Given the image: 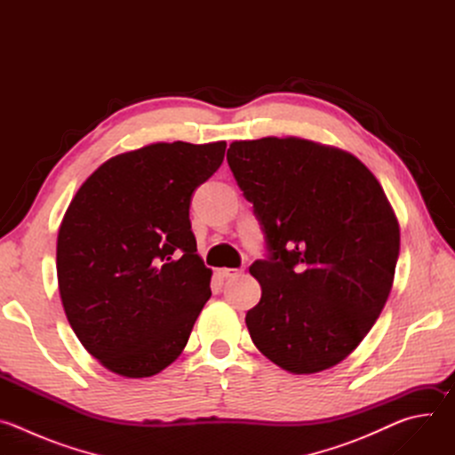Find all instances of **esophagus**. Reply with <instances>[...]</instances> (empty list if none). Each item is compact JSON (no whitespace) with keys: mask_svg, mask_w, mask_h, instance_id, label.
Segmentation results:
<instances>
[{"mask_svg":"<svg viewBox=\"0 0 455 455\" xmlns=\"http://www.w3.org/2000/svg\"><path fill=\"white\" fill-rule=\"evenodd\" d=\"M241 274H243L241 268H221L220 270V275L225 279H234V277H239Z\"/></svg>","mask_w":455,"mask_h":455,"instance_id":"esophagus-1","label":"esophagus"}]
</instances>
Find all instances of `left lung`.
<instances>
[{"instance_id":"obj_1","label":"left lung","mask_w":455,"mask_h":455,"mask_svg":"<svg viewBox=\"0 0 455 455\" xmlns=\"http://www.w3.org/2000/svg\"><path fill=\"white\" fill-rule=\"evenodd\" d=\"M227 160L267 243L250 267L251 342L295 374L337 365L393 288L400 227L381 185L353 155L293 137L232 142Z\"/></svg>"}]
</instances>
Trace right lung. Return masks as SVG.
<instances>
[{
	"mask_svg": "<svg viewBox=\"0 0 455 455\" xmlns=\"http://www.w3.org/2000/svg\"><path fill=\"white\" fill-rule=\"evenodd\" d=\"M225 142L151 144L102 164L57 235L64 313L109 371L146 378L171 365L211 299L196 253L192 194L223 164Z\"/></svg>",
	"mask_w": 455,
	"mask_h": 455,
	"instance_id": "1",
	"label": "right lung"
}]
</instances>
